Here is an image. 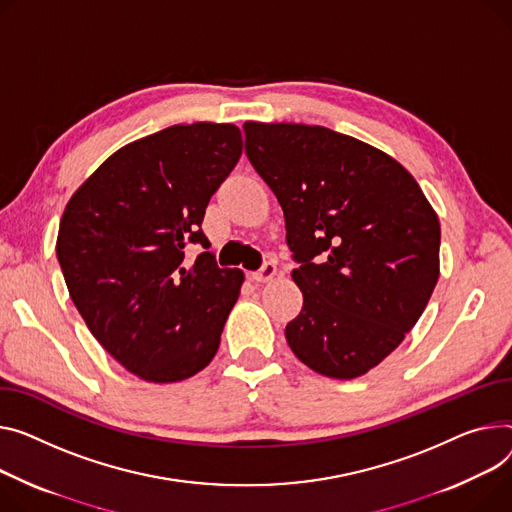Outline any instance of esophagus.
Segmentation results:
<instances>
[{"mask_svg":"<svg viewBox=\"0 0 512 512\" xmlns=\"http://www.w3.org/2000/svg\"><path fill=\"white\" fill-rule=\"evenodd\" d=\"M276 276H278L276 263H274V261H265L263 267L253 274V280H255V282H271Z\"/></svg>","mask_w":512,"mask_h":512,"instance_id":"1","label":"esophagus"}]
</instances>
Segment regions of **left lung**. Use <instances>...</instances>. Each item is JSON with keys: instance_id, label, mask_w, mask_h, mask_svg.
Returning a JSON list of instances; mask_svg holds the SVG:
<instances>
[{"instance_id": "8db88e82", "label": "left lung", "mask_w": 512, "mask_h": 512, "mask_svg": "<svg viewBox=\"0 0 512 512\" xmlns=\"http://www.w3.org/2000/svg\"><path fill=\"white\" fill-rule=\"evenodd\" d=\"M245 152L276 193L302 311L286 325L300 362L356 379L412 331L438 282L440 224L389 154L321 125L247 121Z\"/></svg>"}]
</instances>
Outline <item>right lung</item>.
<instances>
[{
    "label": "right lung",
    "mask_w": 512,
    "mask_h": 512,
    "mask_svg": "<svg viewBox=\"0 0 512 512\" xmlns=\"http://www.w3.org/2000/svg\"><path fill=\"white\" fill-rule=\"evenodd\" d=\"M243 154L232 123L173 125L102 162L67 201L57 259L70 296L121 366L148 383L206 368L245 274L210 251L185 261L210 197Z\"/></svg>",
    "instance_id": "add662e5"
}]
</instances>
